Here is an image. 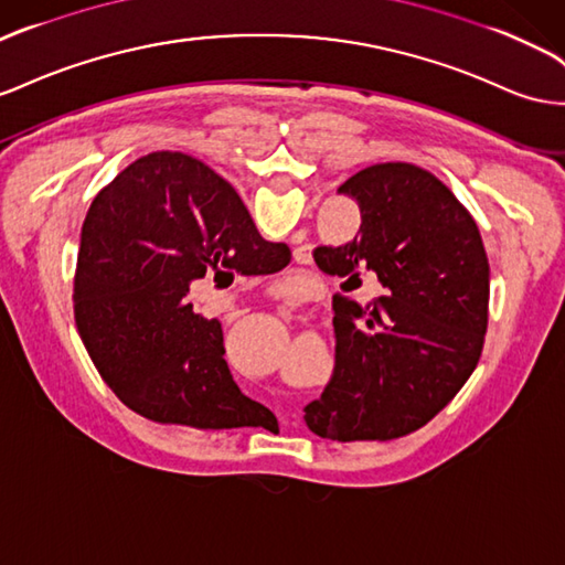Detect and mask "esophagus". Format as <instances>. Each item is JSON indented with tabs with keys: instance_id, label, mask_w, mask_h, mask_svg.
I'll use <instances>...</instances> for the list:
<instances>
[{
	"instance_id": "1",
	"label": "esophagus",
	"mask_w": 565,
	"mask_h": 565,
	"mask_svg": "<svg viewBox=\"0 0 565 565\" xmlns=\"http://www.w3.org/2000/svg\"><path fill=\"white\" fill-rule=\"evenodd\" d=\"M278 311L282 318H292V313H295V309L289 307V303H278Z\"/></svg>"
}]
</instances>
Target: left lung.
<instances>
[{"mask_svg": "<svg viewBox=\"0 0 565 565\" xmlns=\"http://www.w3.org/2000/svg\"><path fill=\"white\" fill-rule=\"evenodd\" d=\"M338 194L359 204L361 231L342 247H318L316 264L344 278V289L375 278L380 297H334V373L303 420L323 439H399L433 420L476 371L490 262L478 223L420 166H369Z\"/></svg>", "mask_w": 565, "mask_h": 565, "instance_id": "left-lung-1", "label": "left lung"}]
</instances>
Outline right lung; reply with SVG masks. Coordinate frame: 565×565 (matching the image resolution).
Returning a JSON list of instances; mask_svg holds the SVG:
<instances>
[{"mask_svg": "<svg viewBox=\"0 0 565 565\" xmlns=\"http://www.w3.org/2000/svg\"><path fill=\"white\" fill-rule=\"evenodd\" d=\"M292 254L258 235L231 182L182 151L132 161L89 204L75 266V328L97 373L135 414L196 430L256 428L216 318L196 313L206 273L268 276ZM216 280V278H213Z\"/></svg>", "mask_w": 565, "mask_h": 565, "instance_id": "right-lung-1", "label": "right lung"}]
</instances>
